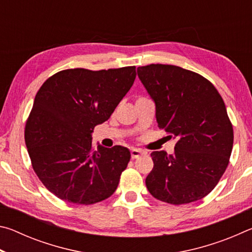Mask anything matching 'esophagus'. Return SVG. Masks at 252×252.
<instances>
[{
  "mask_svg": "<svg viewBox=\"0 0 252 252\" xmlns=\"http://www.w3.org/2000/svg\"><path fill=\"white\" fill-rule=\"evenodd\" d=\"M144 153H146V152L142 151V150H139V149H132V150H131V157H132V159H136V158L143 156Z\"/></svg>",
  "mask_w": 252,
  "mask_h": 252,
  "instance_id": "34e87169",
  "label": "esophagus"
}]
</instances>
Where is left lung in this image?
I'll return each mask as SVG.
<instances>
[{"mask_svg":"<svg viewBox=\"0 0 252 252\" xmlns=\"http://www.w3.org/2000/svg\"><path fill=\"white\" fill-rule=\"evenodd\" d=\"M138 75L156 103L158 126L177 140L173 155L151 153L149 192L171 204L202 199L222 177L232 151L233 129L222 97L210 81L180 66H139Z\"/></svg>","mask_w":252,"mask_h":252,"instance_id":"obj_1","label":"left lung"}]
</instances>
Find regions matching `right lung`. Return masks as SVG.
<instances>
[{"label":"right lung","instance_id":"right-lung-1","mask_svg":"<svg viewBox=\"0 0 252 252\" xmlns=\"http://www.w3.org/2000/svg\"><path fill=\"white\" fill-rule=\"evenodd\" d=\"M135 66L60 71L37 91L24 131L33 170L66 202L93 204L117 190L129 149H93L94 126L108 120L135 80Z\"/></svg>","mask_w":252,"mask_h":252}]
</instances>
